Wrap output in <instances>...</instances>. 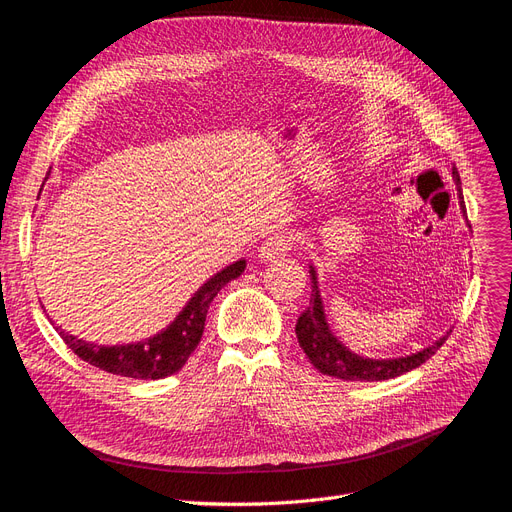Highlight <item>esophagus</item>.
Returning <instances> with one entry per match:
<instances>
[{"mask_svg": "<svg viewBox=\"0 0 512 512\" xmlns=\"http://www.w3.org/2000/svg\"><path fill=\"white\" fill-rule=\"evenodd\" d=\"M290 250H292V239L288 235L277 233L269 239H264V243L260 245V250H258L260 252L258 256L262 260H277V258L288 254Z\"/></svg>", "mask_w": 512, "mask_h": 512, "instance_id": "34e87169", "label": "esophagus"}]
</instances>
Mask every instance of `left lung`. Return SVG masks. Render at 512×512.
I'll return each instance as SVG.
<instances>
[{
	"label": "left lung",
	"mask_w": 512,
	"mask_h": 512,
	"mask_svg": "<svg viewBox=\"0 0 512 512\" xmlns=\"http://www.w3.org/2000/svg\"><path fill=\"white\" fill-rule=\"evenodd\" d=\"M452 174H454L456 187H458L460 206L464 208L462 189H460L462 182H460V174H458L456 166H454ZM315 275L317 273L311 267V283H313L311 304L306 306V311L298 317L296 336H298V342L302 346V351L306 353V357H309V361L325 376H334L340 380H361V382L397 378L405 372L416 370V367L422 365L426 359H431L449 336V332H447V336L439 338L435 344H428L426 349H422L420 353H412L407 357H397V359L359 357L353 351L346 349L342 342H338V338L332 334L330 327H327Z\"/></svg>",
	"instance_id": "8db88e82"
}]
</instances>
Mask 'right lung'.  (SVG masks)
Listing matches in <instances>:
<instances>
[{
	"instance_id": "right-lung-1",
	"label": "right lung",
	"mask_w": 512,
	"mask_h": 512,
	"mask_svg": "<svg viewBox=\"0 0 512 512\" xmlns=\"http://www.w3.org/2000/svg\"><path fill=\"white\" fill-rule=\"evenodd\" d=\"M245 269V260L229 264L227 269L216 273L208 279L195 296L187 302L182 313L168 325L161 334L142 340L136 344H117V346H98L79 340L77 336L65 334L60 327L56 330L63 336L69 349L86 363L98 367L102 372H109L124 378L138 380H159L178 372L187 363L191 353L203 336V325L210 302L229 281L237 279Z\"/></svg>"
}]
</instances>
